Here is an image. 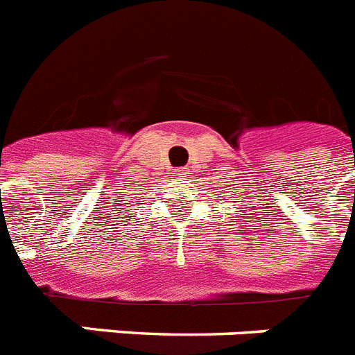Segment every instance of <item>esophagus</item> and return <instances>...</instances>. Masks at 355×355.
<instances>
[{"instance_id":"esophagus-1","label":"esophagus","mask_w":355,"mask_h":355,"mask_svg":"<svg viewBox=\"0 0 355 355\" xmlns=\"http://www.w3.org/2000/svg\"><path fill=\"white\" fill-rule=\"evenodd\" d=\"M177 175H180L182 178H187V177H189V171H187V168H180L177 171Z\"/></svg>"}]
</instances>
